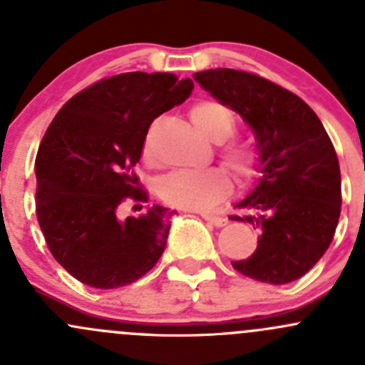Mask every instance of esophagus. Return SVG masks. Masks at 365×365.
Returning <instances> with one entry per match:
<instances>
[{"mask_svg": "<svg viewBox=\"0 0 365 365\" xmlns=\"http://www.w3.org/2000/svg\"><path fill=\"white\" fill-rule=\"evenodd\" d=\"M201 217H203L205 220H208L210 224H213L215 227H222L226 226L227 220L224 219V217H219V215H212V213H201Z\"/></svg>", "mask_w": 365, "mask_h": 365, "instance_id": "esophagus-1", "label": "esophagus"}]
</instances>
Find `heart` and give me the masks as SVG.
<instances>
[{
    "label": "heart",
    "instance_id": "heart-1",
    "mask_svg": "<svg viewBox=\"0 0 365 365\" xmlns=\"http://www.w3.org/2000/svg\"><path fill=\"white\" fill-rule=\"evenodd\" d=\"M194 127L206 138L220 141L235 128V116L224 104L217 101H200L190 108ZM220 157L240 182H249L256 175L257 153L244 139H225L219 143ZM143 159L155 162L150 139L143 145ZM231 192V178L224 169L212 168L201 173H171L159 185V196L164 203L183 210H205L220 203Z\"/></svg>",
    "mask_w": 365,
    "mask_h": 365
}]
</instances>
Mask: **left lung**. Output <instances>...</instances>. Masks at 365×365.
I'll use <instances>...</instances> for the list:
<instances>
[{
  "label": "left lung",
  "mask_w": 365,
  "mask_h": 365,
  "mask_svg": "<svg viewBox=\"0 0 365 365\" xmlns=\"http://www.w3.org/2000/svg\"><path fill=\"white\" fill-rule=\"evenodd\" d=\"M194 79L244 118L256 135L254 190L237 205L259 231L257 247L231 261L245 277L288 284L307 274L332 244L341 215V169L316 113L286 88L235 68H210Z\"/></svg>",
  "instance_id": "left-lung-1"
}]
</instances>
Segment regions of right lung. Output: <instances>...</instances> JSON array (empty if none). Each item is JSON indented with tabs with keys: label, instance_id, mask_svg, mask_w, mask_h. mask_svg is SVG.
Segmentation results:
<instances>
[{
	"label": "right lung",
	"instance_id": "1",
	"mask_svg": "<svg viewBox=\"0 0 365 365\" xmlns=\"http://www.w3.org/2000/svg\"><path fill=\"white\" fill-rule=\"evenodd\" d=\"M192 88L168 72L118 73L73 95L51 121L35 160L36 219L54 259L83 284H132L164 252L175 212L153 205L121 217V206L148 203L132 169L152 121Z\"/></svg>",
	"mask_w": 365,
	"mask_h": 365
}]
</instances>
